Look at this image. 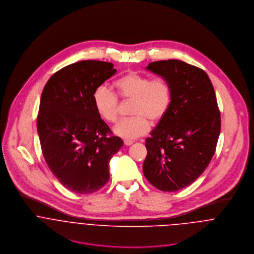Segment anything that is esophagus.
Here are the masks:
<instances>
[{
	"mask_svg": "<svg viewBox=\"0 0 254 254\" xmlns=\"http://www.w3.org/2000/svg\"><path fill=\"white\" fill-rule=\"evenodd\" d=\"M124 144L125 145H131L134 144V141H132V140H125L124 141Z\"/></svg>",
	"mask_w": 254,
	"mask_h": 254,
	"instance_id": "esophagus-1",
	"label": "esophagus"
}]
</instances>
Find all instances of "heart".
I'll list each match as a JSON object with an SVG mask.
<instances>
[{
	"mask_svg": "<svg viewBox=\"0 0 254 254\" xmlns=\"http://www.w3.org/2000/svg\"><path fill=\"white\" fill-rule=\"evenodd\" d=\"M118 95L125 101H133L131 114L121 119L113 128L114 133L126 140L144 136L152 124L160 122L172 102L169 83L162 79H152L139 72H130L115 82ZM93 102L99 115L109 122H115L119 113L118 96L106 85L98 86L93 93Z\"/></svg>",
	"mask_w": 254,
	"mask_h": 254,
	"instance_id": "obj_1",
	"label": "heart"
}]
</instances>
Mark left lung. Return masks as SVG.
<instances>
[{"instance_id":"obj_1","label":"left lung","mask_w":254,"mask_h":254,"mask_svg":"<svg viewBox=\"0 0 254 254\" xmlns=\"http://www.w3.org/2000/svg\"><path fill=\"white\" fill-rule=\"evenodd\" d=\"M147 70L166 80L170 109L145 140L143 171L153 187L176 191L195 181L217 145L221 117L213 85L202 69L178 60L150 63Z\"/></svg>"}]
</instances>
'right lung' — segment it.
<instances>
[{
    "instance_id": "1",
    "label": "right lung",
    "mask_w": 254,
    "mask_h": 254,
    "mask_svg": "<svg viewBox=\"0 0 254 254\" xmlns=\"http://www.w3.org/2000/svg\"><path fill=\"white\" fill-rule=\"evenodd\" d=\"M115 72L110 63L82 61L55 73L43 90L37 117L42 152L52 173L73 192L102 189L109 160L123 145L93 102L94 90Z\"/></svg>"
}]
</instances>
